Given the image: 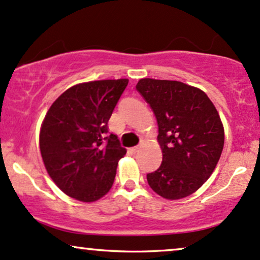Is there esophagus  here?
Segmentation results:
<instances>
[{"mask_svg":"<svg viewBox=\"0 0 260 260\" xmlns=\"http://www.w3.org/2000/svg\"><path fill=\"white\" fill-rule=\"evenodd\" d=\"M140 145H138V146H134V147H132V149H131V151H132L133 153H137V152H139V150H140Z\"/></svg>","mask_w":260,"mask_h":260,"instance_id":"34e87169","label":"esophagus"}]
</instances>
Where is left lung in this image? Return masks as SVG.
<instances>
[{
  "label": "left lung",
  "instance_id": "obj_1",
  "mask_svg": "<svg viewBox=\"0 0 260 260\" xmlns=\"http://www.w3.org/2000/svg\"><path fill=\"white\" fill-rule=\"evenodd\" d=\"M139 92L150 104L162 149V164L146 175L149 186L169 200L194 193L211 176L224 145L219 115L205 92L181 81L140 79Z\"/></svg>",
  "mask_w": 260,
  "mask_h": 260
}]
</instances>
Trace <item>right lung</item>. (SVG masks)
I'll return each instance as SVG.
<instances>
[{
  "instance_id": "right-lung-1",
  "label": "right lung",
  "mask_w": 260,
  "mask_h": 260,
  "mask_svg": "<svg viewBox=\"0 0 260 260\" xmlns=\"http://www.w3.org/2000/svg\"><path fill=\"white\" fill-rule=\"evenodd\" d=\"M128 79L97 80L66 90L45 115L39 147L45 169L58 188L80 202H96L114 183L126 154L108 131V121Z\"/></svg>"
}]
</instances>
